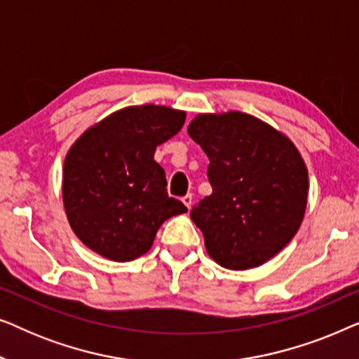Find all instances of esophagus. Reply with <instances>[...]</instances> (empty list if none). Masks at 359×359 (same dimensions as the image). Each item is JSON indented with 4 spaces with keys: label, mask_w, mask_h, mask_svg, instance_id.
<instances>
[{
    "label": "esophagus",
    "mask_w": 359,
    "mask_h": 359,
    "mask_svg": "<svg viewBox=\"0 0 359 359\" xmlns=\"http://www.w3.org/2000/svg\"><path fill=\"white\" fill-rule=\"evenodd\" d=\"M181 201H183V204L186 205V208L191 209V205H193V194H186Z\"/></svg>",
    "instance_id": "1"
}]
</instances>
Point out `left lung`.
<instances>
[{"label": "left lung", "mask_w": 359, "mask_h": 359, "mask_svg": "<svg viewBox=\"0 0 359 359\" xmlns=\"http://www.w3.org/2000/svg\"><path fill=\"white\" fill-rule=\"evenodd\" d=\"M188 134L209 158L212 194L191 209L209 257L235 271L262 266L291 242L306 214L309 175L297 147L240 111L198 114Z\"/></svg>", "instance_id": "8db88e82"}]
</instances>
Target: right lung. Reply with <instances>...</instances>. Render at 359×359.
<instances>
[{"instance_id": "1", "label": "right lung", "mask_w": 359, "mask_h": 359, "mask_svg": "<svg viewBox=\"0 0 359 359\" xmlns=\"http://www.w3.org/2000/svg\"><path fill=\"white\" fill-rule=\"evenodd\" d=\"M186 112L168 106H127L88 127L63 163L68 224L93 252L112 262L145 255L165 220L186 209L168 198L165 170L154 160L178 134Z\"/></svg>"}]
</instances>
